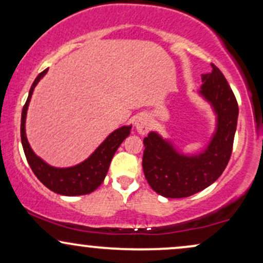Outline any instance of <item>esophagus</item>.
Masks as SVG:
<instances>
[{
	"mask_svg": "<svg viewBox=\"0 0 263 263\" xmlns=\"http://www.w3.org/2000/svg\"><path fill=\"white\" fill-rule=\"evenodd\" d=\"M135 126L136 129H137L141 135L147 134L151 129V126H152L151 117L147 114H141L140 116H137V119H136Z\"/></svg>",
	"mask_w": 263,
	"mask_h": 263,
	"instance_id": "obj_1",
	"label": "esophagus"
}]
</instances>
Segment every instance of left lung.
Listing matches in <instances>:
<instances>
[{
  "label": "left lung",
  "instance_id": "1",
  "mask_svg": "<svg viewBox=\"0 0 263 263\" xmlns=\"http://www.w3.org/2000/svg\"><path fill=\"white\" fill-rule=\"evenodd\" d=\"M211 73L201 75L199 93L216 115L215 132L198 155H183L171 141L157 132L144 137V177L151 188L165 198H185L215 182L230 161L237 126L236 98L218 66L211 64Z\"/></svg>",
  "mask_w": 263,
  "mask_h": 263
}]
</instances>
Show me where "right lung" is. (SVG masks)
<instances>
[{
    "label": "right lung",
    "instance_id": "right-lung-1",
    "mask_svg": "<svg viewBox=\"0 0 263 263\" xmlns=\"http://www.w3.org/2000/svg\"><path fill=\"white\" fill-rule=\"evenodd\" d=\"M48 69L42 71L41 74L33 81L31 90H29L28 99H27L25 106L22 110L21 117V140H22L23 151L28 162L29 167L32 168L33 173L41 180L42 183L50 189L52 192L66 197H75V195H84L93 192L101 185L106 177L108 167H110L111 159L116 152L120 144L129 135L132 126H122V127L115 129L112 134L106 137L100 146L98 147L93 153L85 161L68 168H57L52 167L48 163L33 152L26 137V116L28 110L29 101H31L33 90L39 80L47 74Z\"/></svg>",
    "mask_w": 263,
    "mask_h": 263
}]
</instances>
